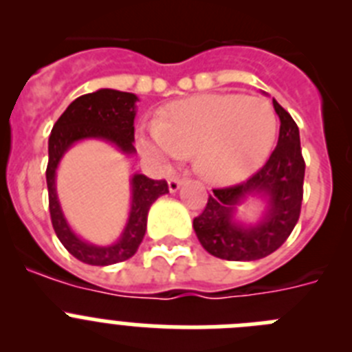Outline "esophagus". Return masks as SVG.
<instances>
[{"label": "esophagus", "mask_w": 352, "mask_h": 352, "mask_svg": "<svg viewBox=\"0 0 352 352\" xmlns=\"http://www.w3.org/2000/svg\"><path fill=\"white\" fill-rule=\"evenodd\" d=\"M182 179L178 178V176H173V178H169V192H178L179 186H182Z\"/></svg>", "instance_id": "34e87169"}]
</instances>
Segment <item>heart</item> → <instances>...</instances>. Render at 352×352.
I'll use <instances>...</instances> for the list:
<instances>
[{
	"label": "heart",
	"instance_id": "obj_1",
	"mask_svg": "<svg viewBox=\"0 0 352 352\" xmlns=\"http://www.w3.org/2000/svg\"><path fill=\"white\" fill-rule=\"evenodd\" d=\"M278 132L275 107L264 98L208 93L178 100L141 129L142 155L157 164L190 155L204 179L227 185L247 178L272 153Z\"/></svg>",
	"mask_w": 352,
	"mask_h": 352
}]
</instances>
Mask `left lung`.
I'll return each mask as SVG.
<instances>
[{"mask_svg":"<svg viewBox=\"0 0 352 352\" xmlns=\"http://www.w3.org/2000/svg\"><path fill=\"white\" fill-rule=\"evenodd\" d=\"M273 107L280 118V133L272 157L247 182L214 188L203 213L194 219L197 239L219 259H263L282 247L300 219L305 178L300 130L278 102L273 100ZM248 195L267 201V211L254 226L234 219L235 206Z\"/></svg>","mask_w":352,"mask_h":352,"instance_id":"obj_1","label":"left lung"}]
</instances>
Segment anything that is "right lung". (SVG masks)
Listing matches in <instances>:
<instances>
[{
    "mask_svg": "<svg viewBox=\"0 0 352 352\" xmlns=\"http://www.w3.org/2000/svg\"><path fill=\"white\" fill-rule=\"evenodd\" d=\"M133 93L118 89H98L72 102L49 135V164L45 170L49 190V211L56 236L63 247L80 263L91 266H109L126 261L138 252L146 232L148 211L160 195L167 194L166 179H151L144 174H133L130 179L132 203L126 226L120 238L111 245H93L72 231L56 194V169L61 158L76 142L84 139H100L116 146L123 155H133V120L135 102Z\"/></svg>",
    "mask_w": 352,
    "mask_h": 352,
    "instance_id": "1",
    "label": "right lung"
}]
</instances>
